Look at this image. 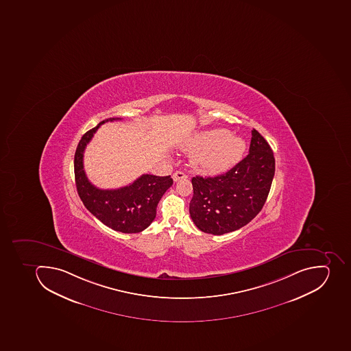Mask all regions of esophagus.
Here are the masks:
<instances>
[{
  "mask_svg": "<svg viewBox=\"0 0 351 351\" xmlns=\"http://www.w3.org/2000/svg\"><path fill=\"white\" fill-rule=\"evenodd\" d=\"M172 178H173L174 181H179L180 179H186L188 178V176H186L184 172L182 171H177L174 172L173 176H172Z\"/></svg>",
  "mask_w": 351,
  "mask_h": 351,
  "instance_id": "34e87169",
  "label": "esophagus"
}]
</instances>
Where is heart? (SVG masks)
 I'll list each match as a JSON object with an SVG mask.
<instances>
[{
    "instance_id": "b5f03b06",
    "label": "heart",
    "mask_w": 351,
    "mask_h": 351,
    "mask_svg": "<svg viewBox=\"0 0 351 351\" xmlns=\"http://www.w3.org/2000/svg\"><path fill=\"white\" fill-rule=\"evenodd\" d=\"M184 149L197 152L193 165L199 171L217 174L228 171L239 162L245 152L246 143L243 138L219 128L197 132L186 141Z\"/></svg>"
}]
</instances>
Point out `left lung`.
Instances as JSON below:
<instances>
[{
    "label": "left lung",
    "instance_id": "1",
    "mask_svg": "<svg viewBox=\"0 0 351 351\" xmlns=\"http://www.w3.org/2000/svg\"><path fill=\"white\" fill-rule=\"evenodd\" d=\"M275 158L260 132L252 130L250 154L226 173L192 178L190 215L204 233L237 231L260 213L271 190Z\"/></svg>",
    "mask_w": 351,
    "mask_h": 351
}]
</instances>
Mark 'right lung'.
<instances>
[{
  "instance_id": "add662e5",
  "label": "right lung",
  "mask_w": 351,
  "mask_h": 351,
  "mask_svg": "<svg viewBox=\"0 0 351 351\" xmlns=\"http://www.w3.org/2000/svg\"><path fill=\"white\" fill-rule=\"evenodd\" d=\"M120 120L109 118L84 134L75 152V182L84 206L106 226L121 233H139L156 217L157 206L165 192L173 184L170 176L143 174L134 183L114 190H101L89 182L84 170V152L103 123Z\"/></svg>"
}]
</instances>
